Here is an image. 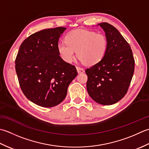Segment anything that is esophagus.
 I'll use <instances>...</instances> for the list:
<instances>
[{
    "instance_id": "1",
    "label": "esophagus",
    "mask_w": 149,
    "mask_h": 149,
    "mask_svg": "<svg viewBox=\"0 0 149 149\" xmlns=\"http://www.w3.org/2000/svg\"><path fill=\"white\" fill-rule=\"evenodd\" d=\"M77 70L78 72V74H81V73H83L84 72V69L81 68H80V67H77Z\"/></svg>"
}]
</instances>
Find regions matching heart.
Segmentation results:
<instances>
[{
  "label": "heart",
  "mask_w": 149,
  "mask_h": 149,
  "mask_svg": "<svg viewBox=\"0 0 149 149\" xmlns=\"http://www.w3.org/2000/svg\"><path fill=\"white\" fill-rule=\"evenodd\" d=\"M65 43L58 45V52L65 62L70 63L76 51L81 62L95 65L104 59L108 49V40L102 33L84 29H74L65 36Z\"/></svg>",
  "instance_id": "1"
}]
</instances>
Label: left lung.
<instances>
[{"label": "left lung", "mask_w": 149, "mask_h": 149, "mask_svg": "<svg viewBox=\"0 0 149 149\" xmlns=\"http://www.w3.org/2000/svg\"><path fill=\"white\" fill-rule=\"evenodd\" d=\"M98 25L105 33L108 49L101 62L86 70L87 90L98 104L113 105L126 95L135 62L130 45L116 28L107 22Z\"/></svg>", "instance_id": "1"}]
</instances>
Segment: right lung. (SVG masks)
Returning a JSON list of instances; mask_svg holds the SVG:
<instances>
[{
    "label": "right lung",
    "mask_w": 149,
    "mask_h": 149,
    "mask_svg": "<svg viewBox=\"0 0 149 149\" xmlns=\"http://www.w3.org/2000/svg\"><path fill=\"white\" fill-rule=\"evenodd\" d=\"M63 27L42 30L30 35L20 45L15 69L24 95L43 107L60 104L78 72L58 52Z\"/></svg>",
    "instance_id": "right-lung-1"
}]
</instances>
